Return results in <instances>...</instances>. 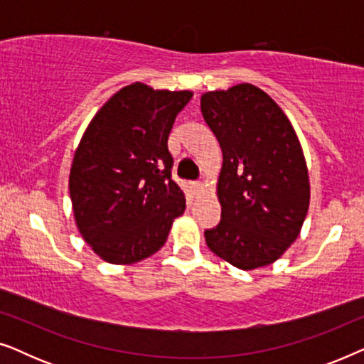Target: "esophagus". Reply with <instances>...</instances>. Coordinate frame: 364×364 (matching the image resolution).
I'll list each match as a JSON object with an SVG mask.
<instances>
[{"label": "esophagus", "instance_id": "1", "mask_svg": "<svg viewBox=\"0 0 364 364\" xmlns=\"http://www.w3.org/2000/svg\"><path fill=\"white\" fill-rule=\"evenodd\" d=\"M192 188H193V192H200L202 188H203V186L200 182H196V183H192Z\"/></svg>", "mask_w": 364, "mask_h": 364}]
</instances>
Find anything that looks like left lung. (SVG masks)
Returning a JSON list of instances; mask_svg holds the SVG:
<instances>
[{"mask_svg":"<svg viewBox=\"0 0 364 364\" xmlns=\"http://www.w3.org/2000/svg\"><path fill=\"white\" fill-rule=\"evenodd\" d=\"M200 109L223 156L222 220L205 230L207 247L240 270L270 265L300 235L310 207L295 129L265 91L248 82L202 94Z\"/></svg>","mask_w":364,"mask_h":364,"instance_id":"8db88e82","label":"left lung"}]
</instances>
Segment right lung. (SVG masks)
<instances>
[{
	"instance_id": "right-lung-1",
	"label": "right lung",
	"mask_w": 364,
	"mask_h": 364,
	"mask_svg": "<svg viewBox=\"0 0 364 364\" xmlns=\"http://www.w3.org/2000/svg\"><path fill=\"white\" fill-rule=\"evenodd\" d=\"M192 96L129 84L84 131L69 196L79 233L104 262L131 265L154 255L186 210V196L171 177L167 139Z\"/></svg>"
}]
</instances>
